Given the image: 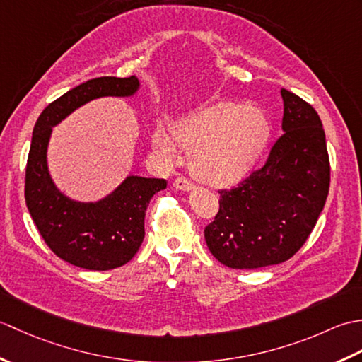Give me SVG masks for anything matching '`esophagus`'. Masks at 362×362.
<instances>
[{
  "mask_svg": "<svg viewBox=\"0 0 362 362\" xmlns=\"http://www.w3.org/2000/svg\"><path fill=\"white\" fill-rule=\"evenodd\" d=\"M173 185H174L175 189H179V191H189V189L194 188L193 182L188 180L187 177H177Z\"/></svg>",
  "mask_w": 362,
  "mask_h": 362,
  "instance_id": "esophagus-1",
  "label": "esophagus"
}]
</instances>
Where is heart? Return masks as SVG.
I'll return each instance as SVG.
<instances>
[{"mask_svg": "<svg viewBox=\"0 0 362 362\" xmlns=\"http://www.w3.org/2000/svg\"><path fill=\"white\" fill-rule=\"evenodd\" d=\"M173 138L193 152L191 171L199 180L227 187L255 168L271 140V122L255 107L222 101L182 118ZM152 144L165 156H174V143L163 130H156Z\"/></svg>", "mask_w": 362, "mask_h": 362, "instance_id": "1", "label": "heart"}]
</instances>
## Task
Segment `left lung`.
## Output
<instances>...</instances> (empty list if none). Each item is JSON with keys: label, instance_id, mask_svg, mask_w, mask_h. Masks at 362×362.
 <instances>
[{"label": "left lung", "instance_id": "obj_1", "mask_svg": "<svg viewBox=\"0 0 362 362\" xmlns=\"http://www.w3.org/2000/svg\"><path fill=\"white\" fill-rule=\"evenodd\" d=\"M283 135L263 168L221 189L219 211L205 227L213 257L233 269L289 259L308 240L329 188V158L317 112L281 88Z\"/></svg>", "mask_w": 362, "mask_h": 362}]
</instances>
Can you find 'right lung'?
I'll list each match as a JSON object with an SVG mask.
<instances>
[{
	"label": "right lung",
	"mask_w": 362,
	"mask_h": 362,
	"mask_svg": "<svg viewBox=\"0 0 362 362\" xmlns=\"http://www.w3.org/2000/svg\"><path fill=\"white\" fill-rule=\"evenodd\" d=\"M138 88L140 81L135 76L90 79L51 103L34 126L26 165V205L48 247L73 266L110 271L129 263L143 243L149 201L166 188V180L127 175L101 201H73L60 193L48 171L46 151L52 127L96 98H127Z\"/></svg>",
	"instance_id": "right-lung-1"
}]
</instances>
